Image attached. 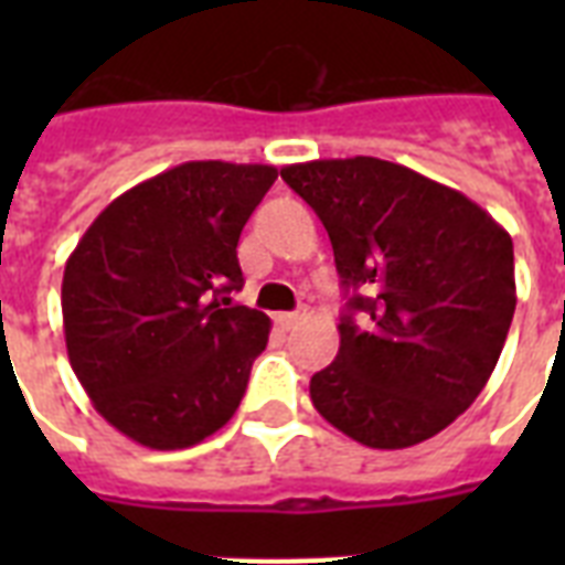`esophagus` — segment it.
<instances>
[{"label": "esophagus", "mask_w": 565, "mask_h": 565, "mask_svg": "<svg viewBox=\"0 0 565 565\" xmlns=\"http://www.w3.org/2000/svg\"><path fill=\"white\" fill-rule=\"evenodd\" d=\"M301 317H305L301 310H292V313H275V322H278L281 328H292Z\"/></svg>", "instance_id": "obj_1"}]
</instances>
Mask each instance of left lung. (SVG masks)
Masks as SVG:
<instances>
[{"instance_id": "obj_1", "label": "left lung", "mask_w": 565, "mask_h": 565, "mask_svg": "<svg viewBox=\"0 0 565 565\" xmlns=\"http://www.w3.org/2000/svg\"><path fill=\"white\" fill-rule=\"evenodd\" d=\"M281 179L326 225L349 296L337 361L310 377L313 407L370 448L448 428L487 386L513 322L508 231L463 193L381 158L292 163Z\"/></svg>"}]
</instances>
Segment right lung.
I'll list each match as a JSON object with an SVG mask.
<instances>
[{"mask_svg": "<svg viewBox=\"0 0 565 565\" xmlns=\"http://www.w3.org/2000/svg\"><path fill=\"white\" fill-rule=\"evenodd\" d=\"M275 179L266 163L172 167L114 199L66 260L73 372L140 446H195L243 402L269 317L231 301L243 287L237 243Z\"/></svg>", "mask_w": 565, "mask_h": 565, "instance_id": "add662e5", "label": "right lung"}]
</instances>
